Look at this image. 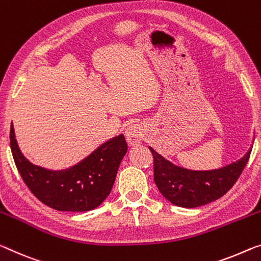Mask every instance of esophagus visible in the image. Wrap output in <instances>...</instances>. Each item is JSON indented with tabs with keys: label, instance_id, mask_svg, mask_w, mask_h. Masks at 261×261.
Here are the masks:
<instances>
[{
	"label": "esophagus",
	"instance_id": "esophagus-1",
	"mask_svg": "<svg viewBox=\"0 0 261 261\" xmlns=\"http://www.w3.org/2000/svg\"><path fill=\"white\" fill-rule=\"evenodd\" d=\"M125 136H126L127 142L129 143L130 146H134V144H138L142 141L143 133H142V130L140 129V127L130 126L126 129Z\"/></svg>",
	"mask_w": 261,
	"mask_h": 261
}]
</instances>
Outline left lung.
<instances>
[{"mask_svg": "<svg viewBox=\"0 0 261 261\" xmlns=\"http://www.w3.org/2000/svg\"><path fill=\"white\" fill-rule=\"evenodd\" d=\"M154 159V181L160 192L174 205L197 207L226 194L237 182L250 159L252 148L233 163L215 170H189L175 166L149 147Z\"/></svg>", "mask_w": 261, "mask_h": 261, "instance_id": "8db88e82", "label": "left lung"}]
</instances>
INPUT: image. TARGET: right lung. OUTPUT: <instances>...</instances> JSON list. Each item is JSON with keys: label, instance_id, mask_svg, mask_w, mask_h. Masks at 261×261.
<instances>
[{"label": "right lung", "instance_id": "add662e5", "mask_svg": "<svg viewBox=\"0 0 261 261\" xmlns=\"http://www.w3.org/2000/svg\"><path fill=\"white\" fill-rule=\"evenodd\" d=\"M10 148L24 183L42 203L58 211L83 212L98 207L110 195L127 153V142L120 134L64 170H49L28 161L18 148L14 126L10 127Z\"/></svg>", "mask_w": 261, "mask_h": 261}]
</instances>
